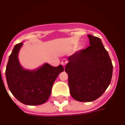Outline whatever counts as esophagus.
<instances>
[{"label":"esophagus","mask_w":125,"mask_h":125,"mask_svg":"<svg viewBox=\"0 0 125 125\" xmlns=\"http://www.w3.org/2000/svg\"><path fill=\"white\" fill-rule=\"evenodd\" d=\"M68 63V61L65 60V59H63V60H62V62H61V63H62V65H65V64Z\"/></svg>","instance_id":"1"}]
</instances>
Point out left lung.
I'll use <instances>...</instances> for the list:
<instances>
[{
    "label": "left lung",
    "mask_w": 125,
    "mask_h": 125,
    "mask_svg": "<svg viewBox=\"0 0 125 125\" xmlns=\"http://www.w3.org/2000/svg\"><path fill=\"white\" fill-rule=\"evenodd\" d=\"M88 37L90 45L68 57L65 67L71 96L80 102H92L101 96L113 76L112 62L101 39Z\"/></svg>",
    "instance_id": "obj_1"
}]
</instances>
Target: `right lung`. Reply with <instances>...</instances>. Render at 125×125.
<instances>
[{
    "label": "right lung",
    "instance_id": "right-lung-1",
    "mask_svg": "<svg viewBox=\"0 0 125 125\" xmlns=\"http://www.w3.org/2000/svg\"><path fill=\"white\" fill-rule=\"evenodd\" d=\"M23 44H17L10 55L5 72L7 84L12 95L24 104H42L49 98L53 84L63 67L44 63L35 70H25L18 59Z\"/></svg>",
    "mask_w": 125,
    "mask_h": 125
}]
</instances>
